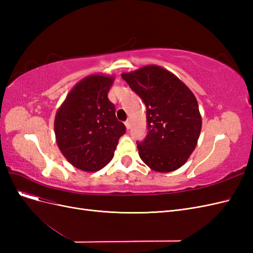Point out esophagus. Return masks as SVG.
<instances>
[{
  "mask_svg": "<svg viewBox=\"0 0 253 253\" xmlns=\"http://www.w3.org/2000/svg\"><path fill=\"white\" fill-rule=\"evenodd\" d=\"M125 125H126V129H129V121H128V120H126V121L125 122Z\"/></svg>",
  "mask_w": 253,
  "mask_h": 253,
  "instance_id": "esophagus-1",
  "label": "esophagus"
}]
</instances>
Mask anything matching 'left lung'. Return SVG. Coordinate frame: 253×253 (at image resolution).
I'll return each instance as SVG.
<instances>
[{"instance_id":"left-lung-1","label":"left lung","mask_w":253,"mask_h":253,"mask_svg":"<svg viewBox=\"0 0 253 253\" xmlns=\"http://www.w3.org/2000/svg\"><path fill=\"white\" fill-rule=\"evenodd\" d=\"M121 77L147 108L148 134L137 142L142 162L156 172H172L186 164L202 129L192 91L175 75L157 65L143 66Z\"/></svg>"}]
</instances>
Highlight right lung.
Wrapping results in <instances>:
<instances>
[{"label":"right lung","instance_id":"right-lung-1","mask_svg":"<svg viewBox=\"0 0 253 253\" xmlns=\"http://www.w3.org/2000/svg\"><path fill=\"white\" fill-rule=\"evenodd\" d=\"M113 82L110 76H88L76 84L57 111V144L77 169H102L112 160L119 138L126 133L108 98Z\"/></svg>","mask_w":253,"mask_h":253}]
</instances>
